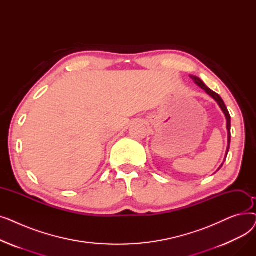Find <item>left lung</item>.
<instances>
[{
    "mask_svg": "<svg viewBox=\"0 0 256 256\" xmlns=\"http://www.w3.org/2000/svg\"><path fill=\"white\" fill-rule=\"evenodd\" d=\"M191 78L194 80V82H195L200 88H202V89L208 94V96H210L214 100H216V102H218V104L220 106V108L222 109L223 113L225 114V117H226V120H227V132H228V145H227V150H226V156H227V154H228V152H230V137H232V135H230V112H228V110H227V108H226V106H225L223 100L221 98V96H219L218 93L214 92L212 90H210V88H208V87L204 85V83L202 82V80H201L199 78L194 76H191ZM226 156H225V160H226ZM225 160H224V162H225ZM224 162H223V164H224ZM223 164L220 166V168L223 166ZM220 168H219L218 170H220Z\"/></svg>",
    "mask_w": 256,
    "mask_h": 256,
    "instance_id": "left-lung-1",
    "label": "left lung"
}]
</instances>
